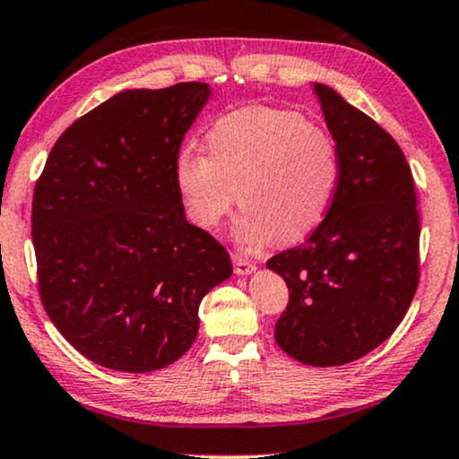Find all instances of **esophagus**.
Listing matches in <instances>:
<instances>
[{"instance_id": "obj_1", "label": "esophagus", "mask_w": 459, "mask_h": 459, "mask_svg": "<svg viewBox=\"0 0 459 459\" xmlns=\"http://www.w3.org/2000/svg\"><path fill=\"white\" fill-rule=\"evenodd\" d=\"M232 264H235V272L238 273V276H247V273L255 272V264H253L251 259L243 257V255L232 257Z\"/></svg>"}]
</instances>
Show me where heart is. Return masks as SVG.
Returning a JSON list of instances; mask_svg holds the SVG:
<instances>
[{
  "label": "heart",
  "mask_w": 459,
  "mask_h": 459,
  "mask_svg": "<svg viewBox=\"0 0 459 459\" xmlns=\"http://www.w3.org/2000/svg\"><path fill=\"white\" fill-rule=\"evenodd\" d=\"M206 146L208 154L183 146L175 156V186L195 227H221L238 197V243L290 245L330 212L340 186L338 143L303 115L237 108L214 121Z\"/></svg>",
  "instance_id": "1"
}]
</instances>
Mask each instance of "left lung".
Here are the masks:
<instances>
[{"instance_id": "8db88e82", "label": "left lung", "mask_w": 459, "mask_h": 459, "mask_svg": "<svg viewBox=\"0 0 459 459\" xmlns=\"http://www.w3.org/2000/svg\"><path fill=\"white\" fill-rule=\"evenodd\" d=\"M338 143L340 186L311 237L273 255L290 299L278 346L311 367H338L383 344L419 286L420 224L412 170L392 135L333 88L313 84Z\"/></svg>"}]
</instances>
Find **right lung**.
<instances>
[{
	"label": "right lung",
	"instance_id": "1",
	"mask_svg": "<svg viewBox=\"0 0 459 459\" xmlns=\"http://www.w3.org/2000/svg\"><path fill=\"white\" fill-rule=\"evenodd\" d=\"M210 99L204 82L123 91L55 142L32 197L39 295L86 359L148 373L189 351L229 251L187 222L175 156Z\"/></svg>",
	"mask_w": 459,
	"mask_h": 459
}]
</instances>
